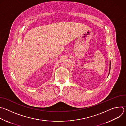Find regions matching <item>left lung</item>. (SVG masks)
Segmentation results:
<instances>
[{
  "label": "left lung",
  "instance_id": "1",
  "mask_svg": "<svg viewBox=\"0 0 126 126\" xmlns=\"http://www.w3.org/2000/svg\"><path fill=\"white\" fill-rule=\"evenodd\" d=\"M110 67H111V62H110Z\"/></svg>",
  "mask_w": 126,
  "mask_h": 126
}]
</instances>
